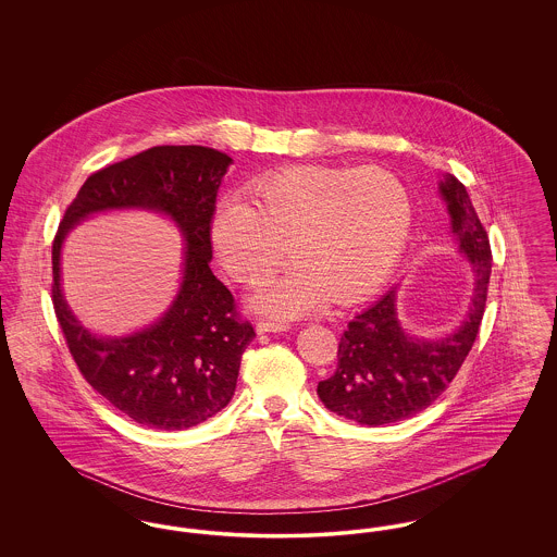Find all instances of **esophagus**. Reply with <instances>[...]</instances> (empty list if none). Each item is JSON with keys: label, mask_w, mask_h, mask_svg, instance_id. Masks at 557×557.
I'll use <instances>...</instances> for the list:
<instances>
[{"label": "esophagus", "mask_w": 557, "mask_h": 557, "mask_svg": "<svg viewBox=\"0 0 557 557\" xmlns=\"http://www.w3.org/2000/svg\"><path fill=\"white\" fill-rule=\"evenodd\" d=\"M290 330L288 323H282V321H271V319H259L257 321V332L259 334H267V332H286Z\"/></svg>", "instance_id": "1"}]
</instances>
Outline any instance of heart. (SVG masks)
<instances>
[{"label":"heart","mask_w":557,"mask_h":557,"mask_svg":"<svg viewBox=\"0 0 557 557\" xmlns=\"http://www.w3.org/2000/svg\"><path fill=\"white\" fill-rule=\"evenodd\" d=\"M255 202L227 196L212 212L214 250L248 286L271 280L288 257V277L259 296L282 318L307 313L330 296L350 305L375 290L397 265L411 232V198L382 166L296 164L267 173Z\"/></svg>","instance_id":"1"}]
</instances>
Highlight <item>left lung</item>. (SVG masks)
Wrapping results in <instances>:
<instances>
[{
    "label": "left lung",
    "mask_w": 557,
    "mask_h": 557,
    "mask_svg": "<svg viewBox=\"0 0 557 557\" xmlns=\"http://www.w3.org/2000/svg\"><path fill=\"white\" fill-rule=\"evenodd\" d=\"M450 227L474 271V298L461 327L443 341H418L403 332L395 290L348 321L338 343V368L318 384L323 405L363 425L407 420L441 397L476 343L493 267L491 242L461 182L445 177Z\"/></svg>",
    "instance_id": "obj_1"
}]
</instances>
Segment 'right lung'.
<instances>
[{"mask_svg":"<svg viewBox=\"0 0 557 557\" xmlns=\"http://www.w3.org/2000/svg\"><path fill=\"white\" fill-rule=\"evenodd\" d=\"M232 159L205 146H154L87 177L52 244L53 313L89 386L137 424L184 430L219 413L236 391L255 327L211 271L216 189ZM141 206L171 213L187 236L185 284L159 324L127 339L91 337L59 290V248L83 215Z\"/></svg>","mask_w":557,"mask_h":557,"instance_id":"obj_1","label":"right lung"}]
</instances>
